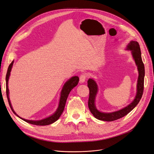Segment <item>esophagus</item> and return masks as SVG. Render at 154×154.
Returning a JSON list of instances; mask_svg holds the SVG:
<instances>
[{"label":"esophagus","mask_w":154,"mask_h":154,"mask_svg":"<svg viewBox=\"0 0 154 154\" xmlns=\"http://www.w3.org/2000/svg\"><path fill=\"white\" fill-rule=\"evenodd\" d=\"M87 78V74L86 73H82L80 75V77H79V79H80V82L83 83L85 82L86 79Z\"/></svg>","instance_id":"34e87169"}]
</instances>
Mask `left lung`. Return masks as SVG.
Instances as JSON below:
<instances>
[{
    "label": "left lung",
    "mask_w": 154,
    "mask_h": 154,
    "mask_svg": "<svg viewBox=\"0 0 154 154\" xmlns=\"http://www.w3.org/2000/svg\"><path fill=\"white\" fill-rule=\"evenodd\" d=\"M127 49L131 51L133 58L134 59L136 65H137L139 72L136 96L131 103H130L128 106L120 110L112 113H103L99 112L96 109L94 104L95 96L98 92L97 84H96V83L93 79H89L88 81V86L89 89L88 107L94 117L97 119H99V120L110 122L117 120V119H121L124 116H126L138 104L139 101L142 97V95H143L144 89L145 67L141 59L140 45L138 42L131 41V42L128 45Z\"/></svg>",
    "instance_id": "obj_1"
}]
</instances>
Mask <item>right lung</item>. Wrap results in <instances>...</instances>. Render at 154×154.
Listing matches in <instances>:
<instances>
[{"mask_svg": "<svg viewBox=\"0 0 154 154\" xmlns=\"http://www.w3.org/2000/svg\"><path fill=\"white\" fill-rule=\"evenodd\" d=\"M13 62L14 61H13L11 62V63L9 65L8 69V72H7V74H6V77H5V81H6V95H7V98L8 100V102L9 106L11 107V110L13 112V113L14 114H16L17 116L19 117L18 115L16 114L15 113V112L14 111V110L13 109V107L11 106V102L9 100V89H8V80H9V77L10 75V72L11 70V68H12L13 65ZM79 81V79L77 76H75V77H72L71 79H70L64 85L63 88L62 90H61V97H60V104H59V106L58 108V109L56 111V112L54 113L53 116H51L46 119H42V120L41 121H30V120H26V119H24L23 118H21L22 120H23L24 121L30 123L31 124H33V125H37V126H46V125H49L51 124H52L53 122H54L55 121H56L58 119L60 118V117L61 116V113H63L65 109V106L66 104V101L68 98V96L70 92L71 91V90L74 88L78 84Z\"/></svg>", "mask_w": 154, "mask_h": 154, "instance_id": "1", "label": "right lung"}]
</instances>
